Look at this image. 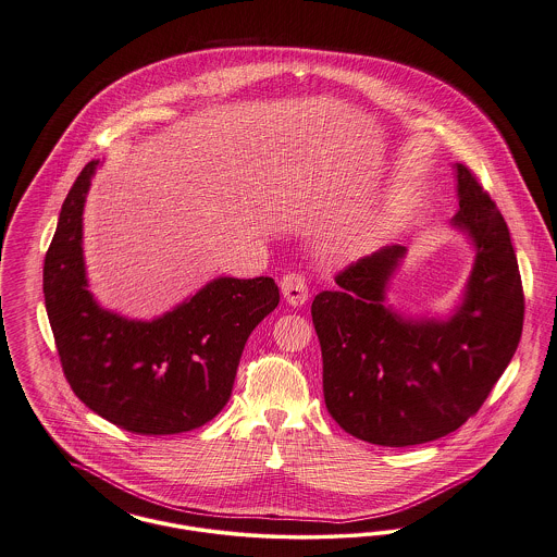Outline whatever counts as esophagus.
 I'll return each mask as SVG.
<instances>
[{
	"label": "esophagus",
	"instance_id": "34e87169",
	"mask_svg": "<svg viewBox=\"0 0 557 557\" xmlns=\"http://www.w3.org/2000/svg\"><path fill=\"white\" fill-rule=\"evenodd\" d=\"M281 292H283V297H285L287 304L301 306L308 299V283H306V278L301 274L289 272V274H285L281 278Z\"/></svg>",
	"mask_w": 557,
	"mask_h": 557
}]
</instances>
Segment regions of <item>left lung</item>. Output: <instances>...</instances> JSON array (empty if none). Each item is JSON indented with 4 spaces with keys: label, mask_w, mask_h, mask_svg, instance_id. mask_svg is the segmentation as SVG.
Masks as SVG:
<instances>
[{
    "label": "left lung",
    "mask_w": 557,
    "mask_h": 557,
    "mask_svg": "<svg viewBox=\"0 0 557 557\" xmlns=\"http://www.w3.org/2000/svg\"><path fill=\"white\" fill-rule=\"evenodd\" d=\"M451 225L475 245L462 304L445 321L406 319L384 306L406 256L393 245L337 272V292L312 301L323 355V395L357 440L388 447L426 444L478 413L518 350L523 289L509 227L478 177L456 164Z\"/></svg>",
    "instance_id": "8db88e82"
}]
</instances>
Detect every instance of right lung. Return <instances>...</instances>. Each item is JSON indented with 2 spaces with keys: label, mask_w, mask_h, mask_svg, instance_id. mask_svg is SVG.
I'll list each match as a JSON object with an SVG mask.
<instances>
[{
  "label": "right lung",
  "mask_w": 557,
  "mask_h": 557,
  "mask_svg": "<svg viewBox=\"0 0 557 557\" xmlns=\"http://www.w3.org/2000/svg\"><path fill=\"white\" fill-rule=\"evenodd\" d=\"M99 160L70 189L44 260V301L75 397L137 435H177L227 404L247 337L278 306L270 276H222L153 321L101 308L88 292L82 211Z\"/></svg>",
  "instance_id": "add662e5"
}]
</instances>
